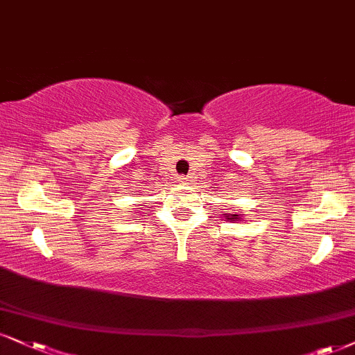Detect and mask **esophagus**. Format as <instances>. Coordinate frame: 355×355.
I'll return each instance as SVG.
<instances>
[{"mask_svg":"<svg viewBox=\"0 0 355 355\" xmlns=\"http://www.w3.org/2000/svg\"><path fill=\"white\" fill-rule=\"evenodd\" d=\"M182 181L187 182V181H189V178H187V176H182Z\"/></svg>","mask_w":355,"mask_h":355,"instance_id":"34e87169","label":"esophagus"}]
</instances>
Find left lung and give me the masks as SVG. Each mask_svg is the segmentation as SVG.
Returning <instances> with one entry per match:
<instances>
[{
    "label": "left lung",
    "instance_id": "left-lung-1",
    "mask_svg": "<svg viewBox=\"0 0 355 355\" xmlns=\"http://www.w3.org/2000/svg\"><path fill=\"white\" fill-rule=\"evenodd\" d=\"M227 218H229V220H237V218H240L239 216H237V214H232V216L229 217V216H227Z\"/></svg>",
    "mask_w": 355,
    "mask_h": 355
}]
</instances>
